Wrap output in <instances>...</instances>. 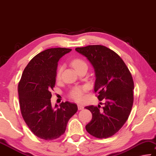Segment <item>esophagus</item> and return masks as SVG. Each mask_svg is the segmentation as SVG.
<instances>
[{
	"label": "esophagus",
	"instance_id": "obj_1",
	"mask_svg": "<svg viewBox=\"0 0 156 156\" xmlns=\"http://www.w3.org/2000/svg\"><path fill=\"white\" fill-rule=\"evenodd\" d=\"M77 107H78L79 110H83V106L82 105H81V104H78Z\"/></svg>",
	"mask_w": 156,
	"mask_h": 156
}]
</instances>
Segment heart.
<instances>
[{
	"mask_svg": "<svg viewBox=\"0 0 156 156\" xmlns=\"http://www.w3.org/2000/svg\"><path fill=\"white\" fill-rule=\"evenodd\" d=\"M83 65H86V63L83 60L80 59V58H76V59L72 61V66L76 70L80 68V66ZM61 72H62V66H60L58 68L57 76H56L57 80L60 79ZM86 89H87V88L86 86H75V87L73 88L72 90L70 92V95H69L70 98L76 101H83L84 98V93L86 91Z\"/></svg>",
	"mask_w": 156,
	"mask_h": 156,
	"instance_id": "1",
	"label": "heart"
}]
</instances>
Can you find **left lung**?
Listing matches in <instances>:
<instances>
[{"label": "left lung", "mask_w": 156, "mask_h": 156, "mask_svg": "<svg viewBox=\"0 0 156 156\" xmlns=\"http://www.w3.org/2000/svg\"><path fill=\"white\" fill-rule=\"evenodd\" d=\"M75 50L93 65L96 76L94 90L99 100L104 101L103 107H85L93 115L86 129L94 137L107 138L119 131L129 118L133 104L132 75L121 57L104 45H88Z\"/></svg>", "instance_id": "left-lung-1"}]
</instances>
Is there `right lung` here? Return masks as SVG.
<instances>
[{
	"label": "right lung",
	"instance_id": "right-lung-1",
	"mask_svg": "<svg viewBox=\"0 0 156 156\" xmlns=\"http://www.w3.org/2000/svg\"><path fill=\"white\" fill-rule=\"evenodd\" d=\"M72 50L47 49L33 57L24 69L18 86L20 109L25 123L36 136L52 140L64 133L68 122L77 111V106L62 102L54 108L51 90L56 83L58 61Z\"/></svg>",
	"mask_w": 156,
	"mask_h": 156
}]
</instances>
